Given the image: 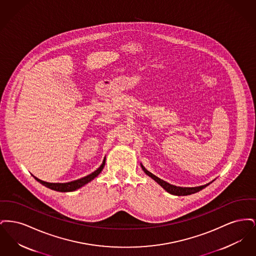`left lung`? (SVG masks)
Instances as JSON below:
<instances>
[{
    "label": "left lung",
    "mask_w": 256,
    "mask_h": 256,
    "mask_svg": "<svg viewBox=\"0 0 256 256\" xmlns=\"http://www.w3.org/2000/svg\"><path fill=\"white\" fill-rule=\"evenodd\" d=\"M142 168H143V170L144 172H146V174L148 176H150L152 180H154L156 182L160 184L167 192H169L170 194H172V195H176V196H187V195H191V194H194V193H196V192H198V191H200L202 189H204V188H206L208 184H206V185H202V186H198V187H191V188H183V187H176V186H174V185H172L170 183L166 182H164V180H160L158 176H156L154 174H152V172H150L148 170H146L143 166H142Z\"/></svg>",
    "instance_id": "left-lung-1"
}]
</instances>
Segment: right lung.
Here are the masks:
<instances>
[{
	"label": "right lung",
	"instance_id": "1",
	"mask_svg": "<svg viewBox=\"0 0 256 256\" xmlns=\"http://www.w3.org/2000/svg\"><path fill=\"white\" fill-rule=\"evenodd\" d=\"M104 163H106V159L104 160L102 164L100 166V168H98V170H95V172H93L92 174H90L82 178H80V180H74V182H71L50 183L46 182H42V180H38V178H36V176H34V178L38 182L43 184L44 186L48 187V188L52 189V190L58 191V192H72V191H74V190H76V189L80 188L82 186L86 185V183L91 182L92 180H94L96 176H98V174H100V172H102V168H104Z\"/></svg>",
	"mask_w": 256,
	"mask_h": 256
}]
</instances>
